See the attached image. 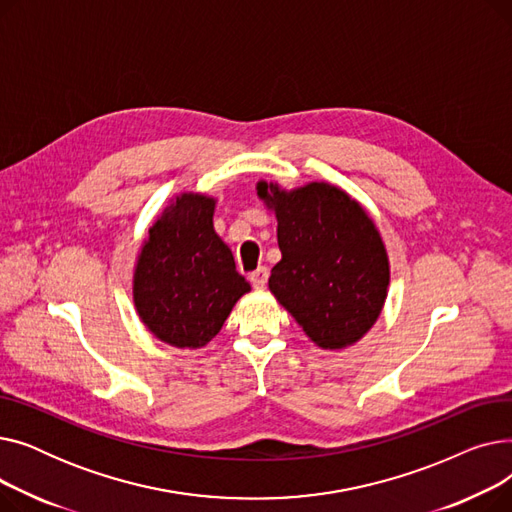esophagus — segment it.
I'll return each instance as SVG.
<instances>
[{"instance_id": "1", "label": "esophagus", "mask_w": 512, "mask_h": 512, "mask_svg": "<svg viewBox=\"0 0 512 512\" xmlns=\"http://www.w3.org/2000/svg\"><path fill=\"white\" fill-rule=\"evenodd\" d=\"M267 278H270V272H267V267H257V270L249 276L251 284L255 288H263L267 284Z\"/></svg>"}]
</instances>
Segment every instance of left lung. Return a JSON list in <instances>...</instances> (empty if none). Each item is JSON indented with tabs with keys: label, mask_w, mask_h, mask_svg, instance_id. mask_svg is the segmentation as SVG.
<instances>
[{
	"label": "left lung",
	"mask_w": 512,
	"mask_h": 512,
	"mask_svg": "<svg viewBox=\"0 0 512 512\" xmlns=\"http://www.w3.org/2000/svg\"><path fill=\"white\" fill-rule=\"evenodd\" d=\"M257 195L278 220L274 297L319 348L338 351L361 340L378 321L390 284L384 240L367 211L326 182L284 191L261 180Z\"/></svg>",
	"instance_id": "obj_1"
}]
</instances>
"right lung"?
Masks as SVG:
<instances>
[{
    "instance_id": "1",
    "label": "right lung",
    "mask_w": 512,
    "mask_h": 512,
    "mask_svg": "<svg viewBox=\"0 0 512 512\" xmlns=\"http://www.w3.org/2000/svg\"><path fill=\"white\" fill-rule=\"evenodd\" d=\"M213 209L207 195L176 197L149 228L134 265L132 299L141 321L176 348L205 346L251 290L213 230Z\"/></svg>"
}]
</instances>
